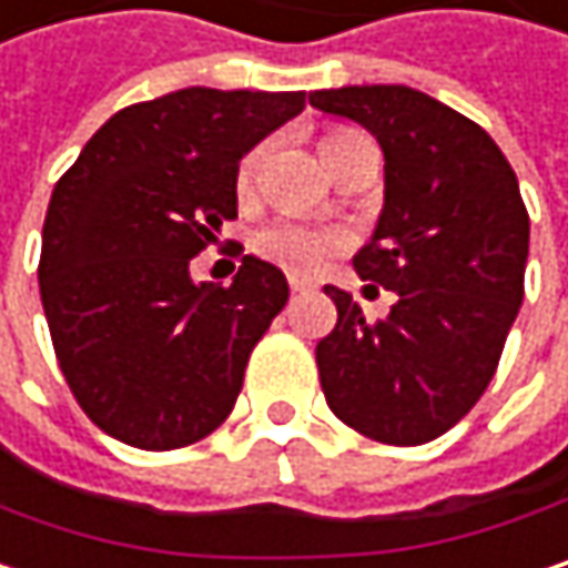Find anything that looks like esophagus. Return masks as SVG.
<instances>
[{"label": "esophagus", "mask_w": 568, "mask_h": 568, "mask_svg": "<svg viewBox=\"0 0 568 568\" xmlns=\"http://www.w3.org/2000/svg\"><path fill=\"white\" fill-rule=\"evenodd\" d=\"M287 284H291V291H294V294H307V291H314V284H311V281H304V277H287Z\"/></svg>", "instance_id": "34e87169"}]
</instances>
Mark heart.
Segmentation results:
<instances>
[{
  "mask_svg": "<svg viewBox=\"0 0 568 568\" xmlns=\"http://www.w3.org/2000/svg\"><path fill=\"white\" fill-rule=\"evenodd\" d=\"M353 130H329L323 140H320V153H323V163L326 156L349 136ZM261 160H264V146H254L248 156L242 160L239 166V192L248 195L257 170H261ZM254 254L264 257L267 264L294 274V277H311L317 274L320 267L343 254L349 248V235L343 229H329V225H317V222H304V219H274L267 222L264 229L254 232Z\"/></svg>",
  "mask_w": 568,
  "mask_h": 568,
  "instance_id": "heart-1",
  "label": "heart"
}]
</instances>
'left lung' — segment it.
<instances>
[{"label": "left lung", "mask_w": 568, "mask_h": 568, "mask_svg": "<svg viewBox=\"0 0 568 568\" xmlns=\"http://www.w3.org/2000/svg\"><path fill=\"white\" fill-rule=\"evenodd\" d=\"M311 104L363 123L386 153V205L353 257L389 317L323 287L336 326L317 343L333 415L383 445H425L490 386L524 304L530 215L517 173L484 126L405 84L314 91Z\"/></svg>", "instance_id": "8db88e82"}]
</instances>
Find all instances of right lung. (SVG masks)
Masks as SVG:
<instances>
[{
  "mask_svg": "<svg viewBox=\"0 0 568 568\" xmlns=\"http://www.w3.org/2000/svg\"><path fill=\"white\" fill-rule=\"evenodd\" d=\"M301 110L304 91L185 88L116 110L58 179L41 307L68 389L110 438L173 452L235 408L287 277L245 254L229 287L192 284L189 261L239 215L242 156Z\"/></svg>",
  "mask_w": 568,
  "mask_h": 568,
  "instance_id": "1",
  "label": "right lung"
}]
</instances>
